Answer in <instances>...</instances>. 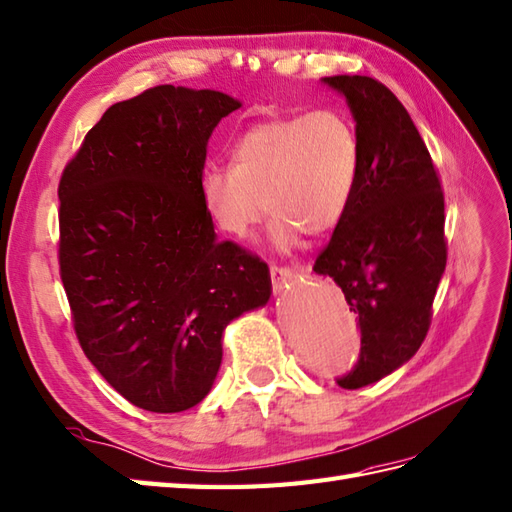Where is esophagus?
Here are the masks:
<instances>
[{
  "mask_svg": "<svg viewBox=\"0 0 512 512\" xmlns=\"http://www.w3.org/2000/svg\"><path fill=\"white\" fill-rule=\"evenodd\" d=\"M296 279V272L288 266H279V264H270V281H272V290L281 292L283 288Z\"/></svg>",
  "mask_w": 512,
  "mask_h": 512,
  "instance_id": "1",
  "label": "esophagus"
}]
</instances>
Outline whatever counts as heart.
<instances>
[{
  "mask_svg": "<svg viewBox=\"0 0 512 512\" xmlns=\"http://www.w3.org/2000/svg\"><path fill=\"white\" fill-rule=\"evenodd\" d=\"M360 174L353 124L338 111L320 109L244 130L231 150V168H207L198 194L213 227L235 240L251 235L270 211L272 242L290 251L303 233L323 237L340 227Z\"/></svg>",
  "mask_w": 512,
  "mask_h": 512,
  "instance_id": "heart-1",
  "label": "heart"
}]
</instances>
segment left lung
I'll return each instance as SVG.
<instances>
[{
  "label": "left lung",
  "instance_id": "obj_1",
  "mask_svg": "<svg viewBox=\"0 0 512 512\" xmlns=\"http://www.w3.org/2000/svg\"><path fill=\"white\" fill-rule=\"evenodd\" d=\"M347 98L362 148L358 194L314 270L334 279L358 316L360 358L336 377L355 390L419 351L447 264L441 178L408 111L368 76H331Z\"/></svg>",
  "mask_w": 512,
  "mask_h": 512
}]
</instances>
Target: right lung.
Wrapping results in <instances>:
<instances>
[{
  "label": "right lung",
  "mask_w": 512,
  "mask_h": 512,
  "mask_svg": "<svg viewBox=\"0 0 512 512\" xmlns=\"http://www.w3.org/2000/svg\"><path fill=\"white\" fill-rule=\"evenodd\" d=\"M240 102L159 85L113 104L58 183V266L89 362L133 406L205 399L222 331L270 299L268 266L218 240L200 202L207 144Z\"/></svg>",
  "instance_id": "right-lung-1"
}]
</instances>
